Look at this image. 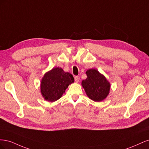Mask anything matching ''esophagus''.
<instances>
[{
	"mask_svg": "<svg viewBox=\"0 0 149 149\" xmlns=\"http://www.w3.org/2000/svg\"><path fill=\"white\" fill-rule=\"evenodd\" d=\"M74 80H75L76 83H78L79 81V76H74Z\"/></svg>",
	"mask_w": 149,
	"mask_h": 149,
	"instance_id": "esophagus-1",
	"label": "esophagus"
}]
</instances>
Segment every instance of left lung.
<instances>
[{"label": "left lung", "mask_w": 149, "mask_h": 149, "mask_svg": "<svg viewBox=\"0 0 149 149\" xmlns=\"http://www.w3.org/2000/svg\"><path fill=\"white\" fill-rule=\"evenodd\" d=\"M86 73L87 78L82 81V86L87 96L94 101L104 100L109 93V83L95 69H89Z\"/></svg>", "instance_id": "obj_1"}]
</instances>
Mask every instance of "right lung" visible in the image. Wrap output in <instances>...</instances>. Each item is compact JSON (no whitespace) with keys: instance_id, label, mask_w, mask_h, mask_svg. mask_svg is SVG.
I'll use <instances>...</instances> for the list:
<instances>
[{"instance_id":"obj_1","label":"right lung","mask_w":149,"mask_h":149,"mask_svg":"<svg viewBox=\"0 0 149 149\" xmlns=\"http://www.w3.org/2000/svg\"><path fill=\"white\" fill-rule=\"evenodd\" d=\"M73 82L74 78L71 73H66L61 68H55L45 73L42 78L40 87L42 96L48 101H55Z\"/></svg>"}]
</instances>
